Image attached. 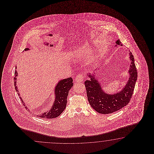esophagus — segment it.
I'll list each match as a JSON object with an SVG mask.
<instances>
[{
	"label": "esophagus",
	"instance_id": "34e87169",
	"mask_svg": "<svg viewBox=\"0 0 154 154\" xmlns=\"http://www.w3.org/2000/svg\"><path fill=\"white\" fill-rule=\"evenodd\" d=\"M84 75L82 74H79L78 75L76 76L75 78V82H82L84 80Z\"/></svg>",
	"mask_w": 154,
	"mask_h": 154
}]
</instances>
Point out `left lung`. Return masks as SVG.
Returning a JSON list of instances; mask_svg holds the SVG:
<instances>
[{
	"label": "left lung",
	"mask_w": 154,
	"mask_h": 154,
	"mask_svg": "<svg viewBox=\"0 0 154 154\" xmlns=\"http://www.w3.org/2000/svg\"><path fill=\"white\" fill-rule=\"evenodd\" d=\"M116 44L122 46L118 39ZM131 65L129 69L130 78L128 83L121 91L113 95H109L103 92L101 86L95 79V75H88L90 80L85 82L88 102L95 111L101 114H109L117 111L128 105L133 94L135 82L137 80V70L134 63V58L131 52L129 53Z\"/></svg>",
	"instance_id": "8db88e82"
}]
</instances>
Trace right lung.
<instances>
[{
	"label": "right lung",
	"mask_w": 154,
	"mask_h": 154,
	"mask_svg": "<svg viewBox=\"0 0 154 154\" xmlns=\"http://www.w3.org/2000/svg\"><path fill=\"white\" fill-rule=\"evenodd\" d=\"M29 48H26L24 49L25 51L29 50ZM17 69V67H16ZM17 71H15V76L14 78V86L15 90H17V92L19 91L17 86V78L16 76L17 75ZM73 86V82H72V78H69L65 79H63L62 80H60V82L58 83V84L56 86V89H55V96H56V99L54 102V104L53 105L52 108L49 110V111L46 112V113H43L41 115L38 116L40 118H47V119H50V118H54L57 117L60 115L63 111L66 108V105L67 103V97L69 94V91L71 88H72ZM17 94L19 96H20V94L17 92ZM19 98L21 99V102L23 103L24 106L25 105H24L22 98L19 96ZM25 108L27 109L26 106L25 107Z\"/></svg>",
	"instance_id": "obj_1"
}]
</instances>
